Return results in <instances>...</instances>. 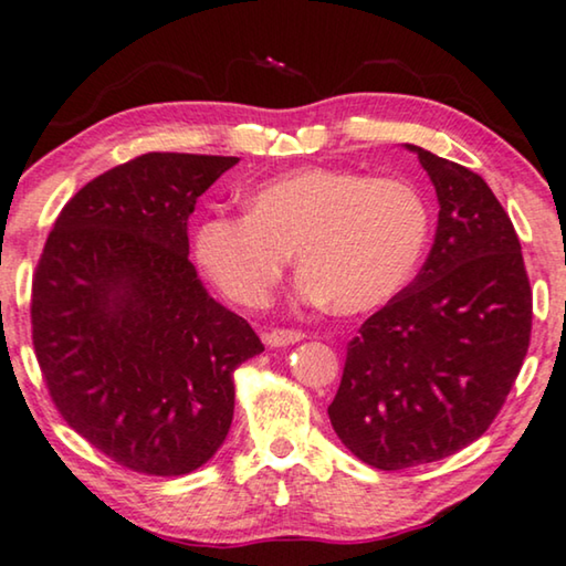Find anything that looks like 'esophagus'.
I'll use <instances>...</instances> for the list:
<instances>
[{
    "instance_id": "obj_1",
    "label": "esophagus",
    "mask_w": 566,
    "mask_h": 566,
    "mask_svg": "<svg viewBox=\"0 0 566 566\" xmlns=\"http://www.w3.org/2000/svg\"><path fill=\"white\" fill-rule=\"evenodd\" d=\"M303 339V334L298 329H273L265 334V342L270 347H289V344H296Z\"/></svg>"
}]
</instances>
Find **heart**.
<instances>
[{
  "instance_id": "obj_1",
  "label": "heart",
  "mask_w": 566,
  "mask_h": 566,
  "mask_svg": "<svg viewBox=\"0 0 566 566\" xmlns=\"http://www.w3.org/2000/svg\"><path fill=\"white\" fill-rule=\"evenodd\" d=\"M426 240L429 209L411 184L298 168L248 193L244 217H203L193 229V255L227 298L260 308L296 252L303 301L367 314L411 281Z\"/></svg>"
}]
</instances>
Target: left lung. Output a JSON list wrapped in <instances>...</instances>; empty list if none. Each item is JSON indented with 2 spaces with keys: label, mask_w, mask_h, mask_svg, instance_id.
Returning a JSON list of instances; mask_svg holds the SVG:
<instances>
[{
  "label": "left lung",
  "mask_w": 566,
  "mask_h": 566,
  "mask_svg": "<svg viewBox=\"0 0 566 566\" xmlns=\"http://www.w3.org/2000/svg\"><path fill=\"white\" fill-rule=\"evenodd\" d=\"M439 224L419 275L359 326L329 419L378 470L444 460L488 431L531 342V283L501 201L460 163L423 147Z\"/></svg>",
  "instance_id": "obj_1"
}]
</instances>
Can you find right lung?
I'll return each instance as SVG.
<instances>
[{
  "label": "right lung",
  "instance_id": "right-lung-1",
  "mask_svg": "<svg viewBox=\"0 0 566 566\" xmlns=\"http://www.w3.org/2000/svg\"><path fill=\"white\" fill-rule=\"evenodd\" d=\"M240 158L147 153L65 203L32 277V344L55 408L133 472L207 464L234 416V370L263 352L188 260L196 199Z\"/></svg>",
  "mask_w": 566,
  "mask_h": 566
}]
</instances>
